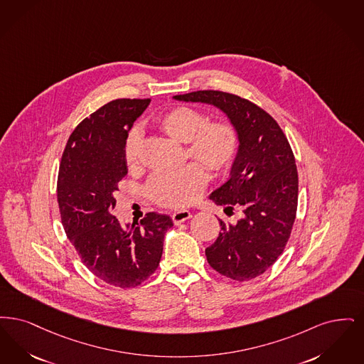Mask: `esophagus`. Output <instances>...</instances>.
Wrapping results in <instances>:
<instances>
[{"label":"esophagus","mask_w":364,"mask_h":364,"mask_svg":"<svg viewBox=\"0 0 364 364\" xmlns=\"http://www.w3.org/2000/svg\"><path fill=\"white\" fill-rule=\"evenodd\" d=\"M171 218H173V222L175 224H179V223H183L185 220L190 219L191 213H190L189 210H178V212H174L171 215Z\"/></svg>","instance_id":"34e87169"}]
</instances>
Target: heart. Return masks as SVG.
Here are the masks:
<instances>
[{
    "label": "heart",
    "instance_id": "b5f03b06",
    "mask_svg": "<svg viewBox=\"0 0 364 364\" xmlns=\"http://www.w3.org/2000/svg\"><path fill=\"white\" fill-rule=\"evenodd\" d=\"M154 127L168 139L185 144L189 166L175 173L155 174L146 185L149 198L160 206L181 209L194 204L206 186V171L224 174L237 159L240 136L237 127L225 119L209 121L203 111L176 106L159 114ZM141 134L132 129L124 141V160L129 168L140 164Z\"/></svg>",
    "mask_w": 364,
    "mask_h": 364
}]
</instances>
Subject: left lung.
Instances as JSON below:
<instances>
[{
    "mask_svg": "<svg viewBox=\"0 0 364 364\" xmlns=\"http://www.w3.org/2000/svg\"><path fill=\"white\" fill-rule=\"evenodd\" d=\"M176 100L209 103L237 127L240 145L231 178L209 198L240 209L235 224L205 249L208 264L223 276L247 282L268 270L284 252L298 208V170L291 145L276 119L253 102L222 91H196Z\"/></svg>",
    "mask_w": 364,
    "mask_h": 364,
    "instance_id": "obj_1",
    "label": "left lung"
}]
</instances>
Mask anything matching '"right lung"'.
Segmentation results:
<instances>
[{
  "instance_id": "add662e5",
  "label": "right lung",
  "mask_w": 364,
  "mask_h": 364,
  "mask_svg": "<svg viewBox=\"0 0 364 364\" xmlns=\"http://www.w3.org/2000/svg\"><path fill=\"white\" fill-rule=\"evenodd\" d=\"M151 99H115L84 118L63 151L57 201L66 237L97 279L119 288L144 283L159 267L167 215L149 212L121 225L114 194L127 174L124 141Z\"/></svg>"
}]
</instances>
